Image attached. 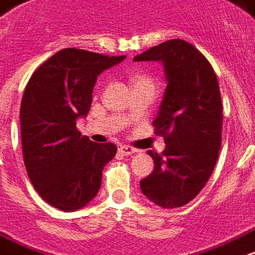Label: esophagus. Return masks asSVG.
Instances as JSON below:
<instances>
[{
  "label": "esophagus",
  "instance_id": "1",
  "mask_svg": "<svg viewBox=\"0 0 255 255\" xmlns=\"http://www.w3.org/2000/svg\"><path fill=\"white\" fill-rule=\"evenodd\" d=\"M119 152H120V154H123V155H132V154L137 152V150L131 146H120V148H119Z\"/></svg>",
  "mask_w": 255,
  "mask_h": 255
}]
</instances>
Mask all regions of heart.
<instances>
[{"label":"heart","instance_id":"b5f03b06","mask_svg":"<svg viewBox=\"0 0 255 255\" xmlns=\"http://www.w3.org/2000/svg\"><path fill=\"white\" fill-rule=\"evenodd\" d=\"M142 81H150L146 77H143V75H133L132 77V84H136V82H142Z\"/></svg>","mask_w":255,"mask_h":255}]
</instances>
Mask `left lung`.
<instances>
[{
  "label": "left lung",
  "mask_w": 255,
  "mask_h": 255,
  "mask_svg": "<svg viewBox=\"0 0 255 255\" xmlns=\"http://www.w3.org/2000/svg\"><path fill=\"white\" fill-rule=\"evenodd\" d=\"M133 62H159L166 80L154 120L166 147L161 154L147 151L154 170L140 190L162 208H178L199 195L218 161L223 115L216 74L197 48L180 39L151 47Z\"/></svg>",
  "instance_id": "1"
}]
</instances>
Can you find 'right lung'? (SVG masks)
I'll return each mask as SVG.
<instances>
[{"mask_svg":"<svg viewBox=\"0 0 255 255\" xmlns=\"http://www.w3.org/2000/svg\"><path fill=\"white\" fill-rule=\"evenodd\" d=\"M126 55L107 56L65 48L32 74L20 108L21 144L28 177L47 203L65 212L84 208L99 193L113 143H94L77 129L86 118L103 71Z\"/></svg>","mask_w":255,"mask_h":255,"instance_id":"add662e5","label":"right lung"}]
</instances>
